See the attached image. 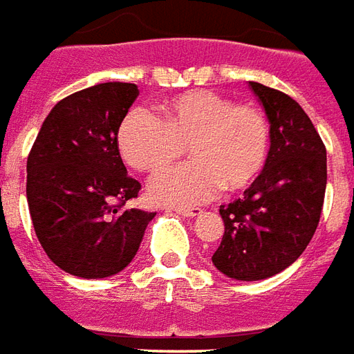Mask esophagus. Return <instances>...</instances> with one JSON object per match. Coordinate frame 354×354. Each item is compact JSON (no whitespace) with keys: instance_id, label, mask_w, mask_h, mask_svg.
I'll use <instances>...</instances> for the list:
<instances>
[{"instance_id":"1","label":"esophagus","mask_w":354,"mask_h":354,"mask_svg":"<svg viewBox=\"0 0 354 354\" xmlns=\"http://www.w3.org/2000/svg\"><path fill=\"white\" fill-rule=\"evenodd\" d=\"M175 213H179L183 217H196L202 213V209H196V207H175Z\"/></svg>"}]
</instances>
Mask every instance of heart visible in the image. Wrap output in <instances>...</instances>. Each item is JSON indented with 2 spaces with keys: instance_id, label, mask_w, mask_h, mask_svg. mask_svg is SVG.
Masks as SVG:
<instances>
[{
  "instance_id": "b5f03b06",
  "label": "heart",
  "mask_w": 354,
  "mask_h": 354,
  "mask_svg": "<svg viewBox=\"0 0 354 354\" xmlns=\"http://www.w3.org/2000/svg\"><path fill=\"white\" fill-rule=\"evenodd\" d=\"M162 120L145 109L131 110L118 129L120 152L145 173H160L187 154L192 164L160 175L150 198L167 205H194L255 183L267 164L270 124L257 104L196 89L162 104Z\"/></svg>"
}]
</instances>
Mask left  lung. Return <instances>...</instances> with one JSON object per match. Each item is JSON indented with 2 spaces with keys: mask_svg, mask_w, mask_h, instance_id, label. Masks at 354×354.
Returning <instances> with one entry per match:
<instances>
[{
  "mask_svg": "<svg viewBox=\"0 0 354 354\" xmlns=\"http://www.w3.org/2000/svg\"><path fill=\"white\" fill-rule=\"evenodd\" d=\"M270 124L261 175L244 198L221 205L225 232L212 261L234 280H265L288 269L310 242L326 192V149L305 110L286 93L250 82Z\"/></svg>",
  "mask_w": 354,
  "mask_h": 354,
  "instance_id": "8db88e82",
  "label": "left lung"
}]
</instances>
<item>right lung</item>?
<instances>
[{"mask_svg":"<svg viewBox=\"0 0 354 354\" xmlns=\"http://www.w3.org/2000/svg\"><path fill=\"white\" fill-rule=\"evenodd\" d=\"M139 95L109 82L72 93L45 118L26 162V198L39 244L57 267L106 278L137 255L156 213L124 209L141 183L127 175L118 129Z\"/></svg>","mask_w":354,"mask_h":354,"instance_id":"obj_1","label":"right lung"}]
</instances>
